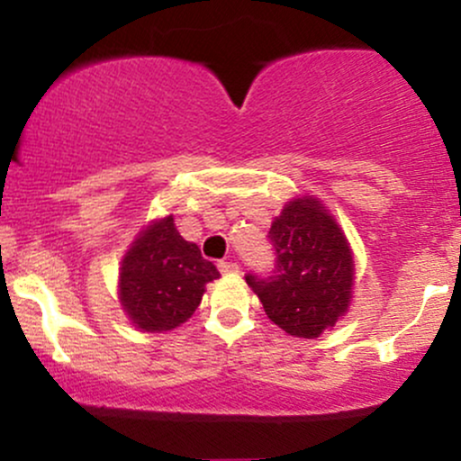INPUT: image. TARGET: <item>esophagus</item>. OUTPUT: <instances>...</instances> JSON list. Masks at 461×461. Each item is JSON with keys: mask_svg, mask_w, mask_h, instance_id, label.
I'll use <instances>...</instances> for the list:
<instances>
[{"mask_svg": "<svg viewBox=\"0 0 461 461\" xmlns=\"http://www.w3.org/2000/svg\"><path fill=\"white\" fill-rule=\"evenodd\" d=\"M219 271L223 275H234V273L240 271V267H238V264L231 262V260H221L219 262Z\"/></svg>", "mask_w": 461, "mask_h": 461, "instance_id": "obj_1", "label": "esophagus"}]
</instances>
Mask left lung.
Listing matches in <instances>:
<instances>
[{
    "label": "left lung",
    "mask_w": 461,
    "mask_h": 461,
    "mask_svg": "<svg viewBox=\"0 0 461 461\" xmlns=\"http://www.w3.org/2000/svg\"><path fill=\"white\" fill-rule=\"evenodd\" d=\"M275 267L245 279L275 325L297 338H319L351 301L353 258L347 238L316 199L290 201L273 221Z\"/></svg>",
    "instance_id": "8db88e82"
}]
</instances>
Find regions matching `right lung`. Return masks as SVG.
<instances>
[{
    "mask_svg": "<svg viewBox=\"0 0 461 461\" xmlns=\"http://www.w3.org/2000/svg\"><path fill=\"white\" fill-rule=\"evenodd\" d=\"M219 277L194 242L184 240L173 216L142 231L121 267V305L136 327L168 331L199 308L205 284Z\"/></svg>",
    "mask_w": 461,
    "mask_h": 461,
    "instance_id": "add662e5",
    "label": "right lung"
}]
</instances>
